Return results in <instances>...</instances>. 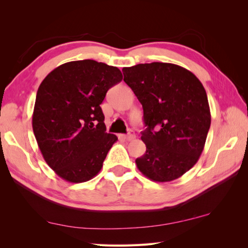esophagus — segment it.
<instances>
[{
	"label": "esophagus",
	"mask_w": 248,
	"mask_h": 248,
	"mask_svg": "<svg viewBox=\"0 0 248 248\" xmlns=\"http://www.w3.org/2000/svg\"><path fill=\"white\" fill-rule=\"evenodd\" d=\"M134 138H135V134H134L133 131H130V132L127 135L123 136V139L125 140H132Z\"/></svg>",
	"instance_id": "34e87169"
}]
</instances>
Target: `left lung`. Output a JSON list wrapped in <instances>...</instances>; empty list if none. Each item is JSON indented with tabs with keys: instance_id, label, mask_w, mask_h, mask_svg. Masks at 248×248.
<instances>
[{
	"instance_id": "8db88e82",
	"label": "left lung",
	"mask_w": 248,
	"mask_h": 248,
	"mask_svg": "<svg viewBox=\"0 0 248 248\" xmlns=\"http://www.w3.org/2000/svg\"><path fill=\"white\" fill-rule=\"evenodd\" d=\"M124 81L143 105L146 145L135 160L155 182H170L196 164L211 124L205 89L196 76L170 62L123 68Z\"/></svg>"
}]
</instances>
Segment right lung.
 <instances>
[{"label":"right lung","instance_id":"right-lung-1","mask_svg":"<svg viewBox=\"0 0 248 248\" xmlns=\"http://www.w3.org/2000/svg\"><path fill=\"white\" fill-rule=\"evenodd\" d=\"M121 80L117 67L84 60L55 68L39 85L33 131L46 164L64 180L86 182L101 170L118 139L105 132L100 104Z\"/></svg>","mask_w":248,"mask_h":248}]
</instances>
